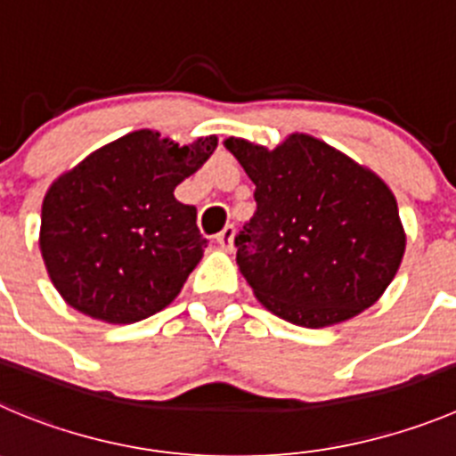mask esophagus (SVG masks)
Returning a JSON list of instances; mask_svg holds the SVG:
<instances>
[{"label":"esophagus","mask_w":456,"mask_h":456,"mask_svg":"<svg viewBox=\"0 0 456 456\" xmlns=\"http://www.w3.org/2000/svg\"><path fill=\"white\" fill-rule=\"evenodd\" d=\"M233 236H236V229H233V224H227V227H224L223 232L216 236V242L220 245V249H224V252H232V249H233Z\"/></svg>","instance_id":"1"}]
</instances>
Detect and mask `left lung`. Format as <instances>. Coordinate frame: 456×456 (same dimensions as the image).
<instances>
[{"label":"left lung","instance_id":"obj_1","mask_svg":"<svg viewBox=\"0 0 456 456\" xmlns=\"http://www.w3.org/2000/svg\"><path fill=\"white\" fill-rule=\"evenodd\" d=\"M256 184V214L236 236V263L276 317L324 329L355 317L387 290L405 254L389 186L310 134L267 151L224 139Z\"/></svg>","mask_w":456,"mask_h":456}]
</instances>
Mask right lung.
Listing matches in <instances>:
<instances>
[{"instance_id":"right-lung-1","label":"right lung","mask_w":456,"mask_h":456,"mask_svg":"<svg viewBox=\"0 0 456 456\" xmlns=\"http://www.w3.org/2000/svg\"><path fill=\"white\" fill-rule=\"evenodd\" d=\"M218 139L189 146L137 130L99 148L51 184L42 202L40 252L71 308L108 324H134L180 295L202 258L180 182L214 155Z\"/></svg>"}]
</instances>
